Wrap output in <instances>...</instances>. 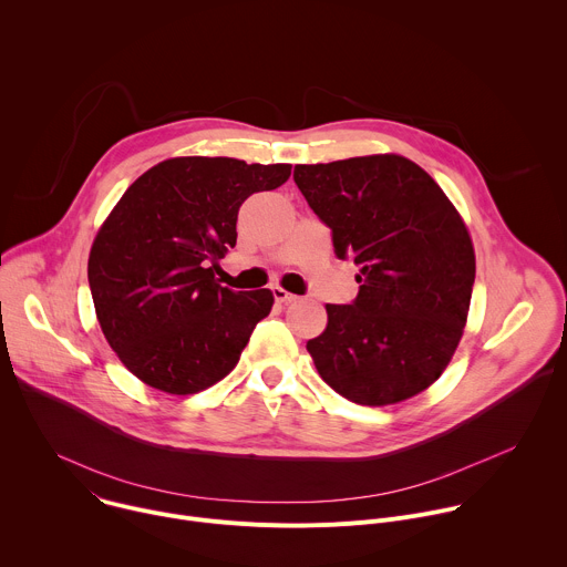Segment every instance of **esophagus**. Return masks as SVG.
Masks as SVG:
<instances>
[{"label": "esophagus", "instance_id": "esophagus-1", "mask_svg": "<svg viewBox=\"0 0 567 567\" xmlns=\"http://www.w3.org/2000/svg\"><path fill=\"white\" fill-rule=\"evenodd\" d=\"M274 298H276V302H280V305H289V302H296V300H298L296 293H291V291L282 289V287H274Z\"/></svg>", "mask_w": 567, "mask_h": 567}]
</instances>
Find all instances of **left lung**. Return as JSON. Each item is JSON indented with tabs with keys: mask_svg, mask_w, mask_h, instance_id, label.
I'll return each instance as SVG.
<instances>
[{
	"mask_svg": "<svg viewBox=\"0 0 567 567\" xmlns=\"http://www.w3.org/2000/svg\"><path fill=\"white\" fill-rule=\"evenodd\" d=\"M293 179L331 229L336 256L360 267L355 300L327 305L324 331L307 342L320 379L369 408L421 394L467 322L476 256L461 214L396 153L298 164Z\"/></svg>",
	"mask_w": 567,
	"mask_h": 567,
	"instance_id": "1",
	"label": "left lung"
}]
</instances>
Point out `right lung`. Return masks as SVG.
Instances as JSON below:
<instances>
[{
    "label": "right lung",
    "mask_w": 567,
    "mask_h": 567,
    "mask_svg": "<svg viewBox=\"0 0 567 567\" xmlns=\"http://www.w3.org/2000/svg\"><path fill=\"white\" fill-rule=\"evenodd\" d=\"M289 175L291 164L171 157L142 173L102 223L89 254L93 305L142 383L198 394L238 364L274 293L218 285V260L236 247L240 205Z\"/></svg>",
    "instance_id": "right-lung-1"
}]
</instances>
